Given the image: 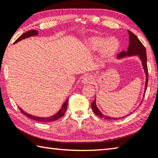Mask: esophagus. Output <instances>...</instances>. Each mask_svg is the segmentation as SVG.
<instances>
[{
	"instance_id": "esophagus-1",
	"label": "esophagus",
	"mask_w": 158,
	"mask_h": 158,
	"mask_svg": "<svg viewBox=\"0 0 158 158\" xmlns=\"http://www.w3.org/2000/svg\"><path fill=\"white\" fill-rule=\"evenodd\" d=\"M92 81H93V78L90 76H85L84 78L82 79V83L84 84H90Z\"/></svg>"
}]
</instances>
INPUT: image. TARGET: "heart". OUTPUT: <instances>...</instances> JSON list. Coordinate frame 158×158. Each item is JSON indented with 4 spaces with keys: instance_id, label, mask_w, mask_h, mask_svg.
I'll return each instance as SVG.
<instances>
[{
    "instance_id": "heart-1",
    "label": "heart",
    "mask_w": 158,
    "mask_h": 158,
    "mask_svg": "<svg viewBox=\"0 0 158 158\" xmlns=\"http://www.w3.org/2000/svg\"><path fill=\"white\" fill-rule=\"evenodd\" d=\"M119 48V41L114 37H92L86 42V49L90 52L100 50L101 56L104 59L110 58L117 53Z\"/></svg>"
}]
</instances>
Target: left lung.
Returning a JSON list of instances; mask_svg holds the SVG:
<instances>
[{
    "label": "left lung",
    "mask_w": 158,
    "mask_h": 158,
    "mask_svg": "<svg viewBox=\"0 0 158 158\" xmlns=\"http://www.w3.org/2000/svg\"><path fill=\"white\" fill-rule=\"evenodd\" d=\"M128 36H129V45L128 47V50L127 52H122L120 54L117 55V59H122L123 58H126L127 56H137L140 59V61L142 62V65L144 69L145 76H146V81H145V86H144V95L145 94L146 90L147 88L148 84V68H147V51H146L145 47L143 45V44L139 41V39L135 35V34L131 31L130 30H128ZM141 102V103H142ZM91 107L93 109L94 114H97V116H99L101 118H104L106 119H117L120 118H124L126 116L122 117H111L103 114L101 111L99 110V109L97 108L96 104V97L94 99V101L91 103Z\"/></svg>",
    "instance_id": "1"
}]
</instances>
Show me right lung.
I'll list each match as a JSON object with an SVG mask.
<instances>
[{
    "instance_id": "right-lung-1",
    "label": "right lung",
    "mask_w": 158,
    "mask_h": 158,
    "mask_svg": "<svg viewBox=\"0 0 158 158\" xmlns=\"http://www.w3.org/2000/svg\"><path fill=\"white\" fill-rule=\"evenodd\" d=\"M38 31L36 30H30L27 31V32L24 33L23 34H22V35L18 38V39L16 40V41L14 43V44H16V43H18L19 41H21L23 39H25L26 38H29V37L31 36H37L38 35ZM68 104V98L66 99V101H65L63 105L61 106V108L59 109V110L57 112L56 114H53L52 116H50V117H38V116H34L32 115V114H30L29 113H26V112H25L23 110L22 108H21L19 107V109L21 110V113L25 114V116H27V117H29L31 119H33V120H35V121H37L39 122H54V121H56L59 118H61V117L64 115V114L65 112H66L67 110V106Z\"/></svg>"
}]
</instances>
